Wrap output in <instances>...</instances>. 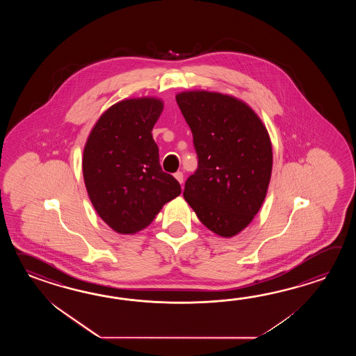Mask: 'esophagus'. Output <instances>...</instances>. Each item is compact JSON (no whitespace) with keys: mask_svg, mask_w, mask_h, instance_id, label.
Returning <instances> with one entry per match:
<instances>
[{"mask_svg":"<svg viewBox=\"0 0 356 356\" xmlns=\"http://www.w3.org/2000/svg\"><path fill=\"white\" fill-rule=\"evenodd\" d=\"M175 179H177V181H179V183H183V173H181V172H177V173H175Z\"/></svg>","mask_w":356,"mask_h":356,"instance_id":"obj_1","label":"esophagus"}]
</instances>
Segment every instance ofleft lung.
<instances>
[{
    "mask_svg": "<svg viewBox=\"0 0 356 356\" xmlns=\"http://www.w3.org/2000/svg\"><path fill=\"white\" fill-rule=\"evenodd\" d=\"M175 99L198 158L183 196L204 227L234 236L265 201L273 170L268 132L257 114L233 97L186 91Z\"/></svg>",
    "mask_w": 356,
    "mask_h": 356,
    "instance_id": "obj_1",
    "label": "left lung"
}]
</instances>
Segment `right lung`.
Segmentation results:
<instances>
[{"label":"right lung","instance_id":"1","mask_svg":"<svg viewBox=\"0 0 356 356\" xmlns=\"http://www.w3.org/2000/svg\"><path fill=\"white\" fill-rule=\"evenodd\" d=\"M161 111L159 99L122 100L102 114L85 145L86 191L99 216L117 233L144 229L181 195L179 181L163 172L152 138Z\"/></svg>","mask_w":356,"mask_h":356}]
</instances>
